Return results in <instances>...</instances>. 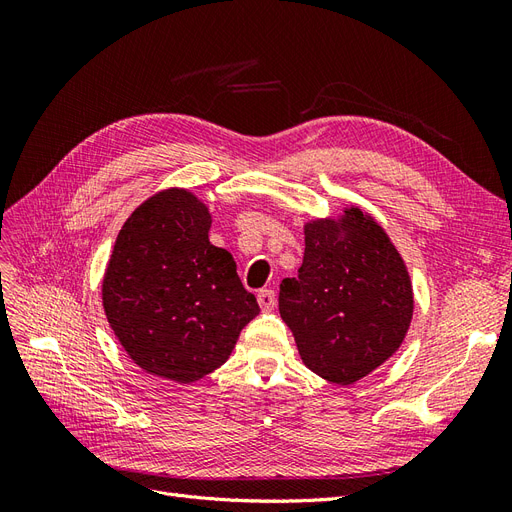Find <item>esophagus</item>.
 Returning a JSON list of instances; mask_svg holds the SVG:
<instances>
[{
  "label": "esophagus",
  "instance_id": "obj_1",
  "mask_svg": "<svg viewBox=\"0 0 512 512\" xmlns=\"http://www.w3.org/2000/svg\"><path fill=\"white\" fill-rule=\"evenodd\" d=\"M275 290L271 288H262L258 290V305L262 307V312H271V309L275 307Z\"/></svg>",
  "mask_w": 512,
  "mask_h": 512
}]
</instances>
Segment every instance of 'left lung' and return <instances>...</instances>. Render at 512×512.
Masks as SVG:
<instances>
[{"label":"left lung","mask_w":512,"mask_h":512,"mask_svg":"<svg viewBox=\"0 0 512 512\" xmlns=\"http://www.w3.org/2000/svg\"><path fill=\"white\" fill-rule=\"evenodd\" d=\"M412 309L408 269L374 218L350 207L305 224L303 265L280 284V316L314 374L361 380L404 342Z\"/></svg>","instance_id":"obj_1"}]
</instances>
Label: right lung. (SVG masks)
Instances as JSON below:
<instances>
[{
  "label": "right lung",
  "instance_id": "obj_1",
  "mask_svg": "<svg viewBox=\"0 0 512 512\" xmlns=\"http://www.w3.org/2000/svg\"><path fill=\"white\" fill-rule=\"evenodd\" d=\"M209 228V209L192 192H158L119 230L102 282L106 318L130 359L181 384L224 365L260 312Z\"/></svg>",
  "mask_w": 512,
  "mask_h": 512
}]
</instances>
